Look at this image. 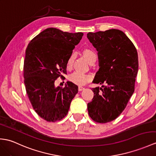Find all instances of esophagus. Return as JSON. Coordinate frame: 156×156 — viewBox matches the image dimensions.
Here are the masks:
<instances>
[{
  "label": "esophagus",
  "instance_id": "obj_1",
  "mask_svg": "<svg viewBox=\"0 0 156 156\" xmlns=\"http://www.w3.org/2000/svg\"><path fill=\"white\" fill-rule=\"evenodd\" d=\"M84 87H83V86H79L78 87V90L79 91H82V90H84Z\"/></svg>",
  "mask_w": 156,
  "mask_h": 156
}]
</instances>
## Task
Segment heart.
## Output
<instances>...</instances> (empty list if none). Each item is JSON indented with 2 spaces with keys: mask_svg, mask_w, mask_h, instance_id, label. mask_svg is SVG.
I'll return each mask as SVG.
<instances>
[{
  "mask_svg": "<svg viewBox=\"0 0 156 156\" xmlns=\"http://www.w3.org/2000/svg\"><path fill=\"white\" fill-rule=\"evenodd\" d=\"M82 54L86 58V59L88 60L90 64H93L96 60L97 56L96 53L93 51L90 48H85L83 50ZM74 61V55L73 54H70L68 57V58L66 61V68L67 69H70L73 66ZM70 80L74 82V84L78 85H83L85 84L88 80V76L87 75L82 74L81 72H75L73 74L70 75Z\"/></svg>",
  "mask_w": 156,
  "mask_h": 156,
  "instance_id": "obj_1",
  "label": "heart"
}]
</instances>
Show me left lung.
Here are the masks:
<instances>
[{"mask_svg": "<svg viewBox=\"0 0 156 156\" xmlns=\"http://www.w3.org/2000/svg\"><path fill=\"white\" fill-rule=\"evenodd\" d=\"M87 37L98 51L100 68L93 82L104 84L102 88H92L88 114L94 122L105 124L121 114L134 92L138 56L135 46L121 30L89 32Z\"/></svg>", "mask_w": 156, "mask_h": 156, "instance_id": "8db88e82", "label": "left lung"}]
</instances>
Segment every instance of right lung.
Returning a JSON list of instances; mask_svg holds the SVG:
<instances>
[{
	"mask_svg": "<svg viewBox=\"0 0 156 156\" xmlns=\"http://www.w3.org/2000/svg\"><path fill=\"white\" fill-rule=\"evenodd\" d=\"M83 34L49 28L36 36L27 47L23 67L27 94L34 111L47 122L59 121L66 116L78 92V87L71 82L57 88L54 82L66 74V61Z\"/></svg>",
	"mask_w": 156,
	"mask_h": 156,
	"instance_id": "1",
	"label": "right lung"
}]
</instances>
